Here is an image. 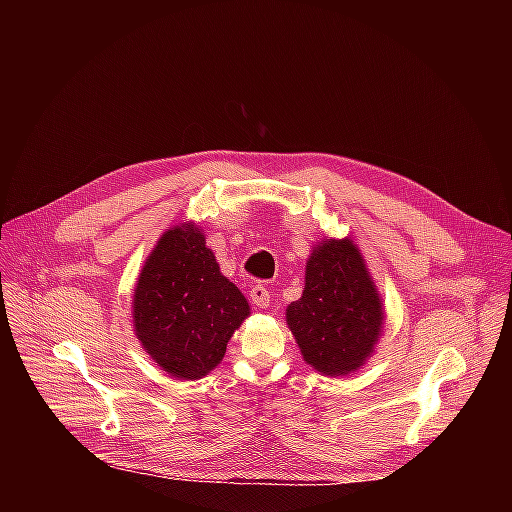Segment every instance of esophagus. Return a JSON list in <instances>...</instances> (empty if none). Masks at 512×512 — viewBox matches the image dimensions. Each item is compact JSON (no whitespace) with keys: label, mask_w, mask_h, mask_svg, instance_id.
<instances>
[{"label":"esophagus","mask_w":512,"mask_h":512,"mask_svg":"<svg viewBox=\"0 0 512 512\" xmlns=\"http://www.w3.org/2000/svg\"><path fill=\"white\" fill-rule=\"evenodd\" d=\"M251 302H253L257 308H267L269 302H271L269 289H267L265 285H253V289H251Z\"/></svg>","instance_id":"34e87169"}]
</instances>
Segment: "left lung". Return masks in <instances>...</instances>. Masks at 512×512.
Wrapping results in <instances>:
<instances>
[{
    "mask_svg": "<svg viewBox=\"0 0 512 512\" xmlns=\"http://www.w3.org/2000/svg\"><path fill=\"white\" fill-rule=\"evenodd\" d=\"M285 320L308 364L328 377L356 373L385 324L377 285L350 239H324L306 263L302 298Z\"/></svg>",
    "mask_w": 512,
    "mask_h": 512,
    "instance_id": "8db88e82",
    "label": "left lung"
}]
</instances>
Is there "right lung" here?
Instances as JSON below:
<instances>
[{
	"label": "right lung",
	"mask_w": 512,
	"mask_h": 512,
	"mask_svg": "<svg viewBox=\"0 0 512 512\" xmlns=\"http://www.w3.org/2000/svg\"><path fill=\"white\" fill-rule=\"evenodd\" d=\"M249 314L245 296L192 223L160 237L133 289L137 340L162 371L184 381L206 377L223 360Z\"/></svg>",
	"instance_id": "obj_1"
}]
</instances>
